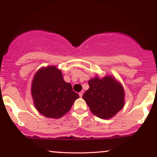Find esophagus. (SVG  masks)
I'll return each instance as SVG.
<instances>
[{
	"label": "esophagus",
	"instance_id": "34e87169",
	"mask_svg": "<svg viewBox=\"0 0 157 157\" xmlns=\"http://www.w3.org/2000/svg\"><path fill=\"white\" fill-rule=\"evenodd\" d=\"M82 94H83V91H80V92L79 93V95H80V97H82Z\"/></svg>",
	"mask_w": 157,
	"mask_h": 157
}]
</instances>
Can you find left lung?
Here are the masks:
<instances>
[{"label": "left lung", "mask_w": 157, "mask_h": 157, "mask_svg": "<svg viewBox=\"0 0 157 157\" xmlns=\"http://www.w3.org/2000/svg\"><path fill=\"white\" fill-rule=\"evenodd\" d=\"M89 89L82 98L94 114L99 118L110 119L117 113L125 105V91L120 82L111 76L89 81Z\"/></svg>", "instance_id": "8db88e82"}]
</instances>
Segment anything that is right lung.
Instances as JSON below:
<instances>
[{
    "label": "right lung",
    "instance_id": "obj_1",
    "mask_svg": "<svg viewBox=\"0 0 157 157\" xmlns=\"http://www.w3.org/2000/svg\"><path fill=\"white\" fill-rule=\"evenodd\" d=\"M36 109L48 118L58 119L69 111L79 98L72 86L65 82L55 66L41 68L35 74L31 88Z\"/></svg>",
    "mask_w": 157,
    "mask_h": 157
}]
</instances>
